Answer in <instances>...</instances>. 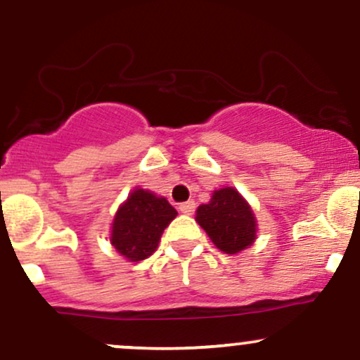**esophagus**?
Instances as JSON below:
<instances>
[{
  "label": "esophagus",
  "instance_id": "1",
  "mask_svg": "<svg viewBox=\"0 0 360 360\" xmlns=\"http://www.w3.org/2000/svg\"><path fill=\"white\" fill-rule=\"evenodd\" d=\"M194 208H196L194 201H186V203H181L179 205V212L184 213V214H193Z\"/></svg>",
  "mask_w": 360,
  "mask_h": 360
}]
</instances>
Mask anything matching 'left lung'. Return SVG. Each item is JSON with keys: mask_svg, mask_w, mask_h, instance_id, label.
I'll return each instance as SVG.
<instances>
[{"mask_svg": "<svg viewBox=\"0 0 360 360\" xmlns=\"http://www.w3.org/2000/svg\"><path fill=\"white\" fill-rule=\"evenodd\" d=\"M196 221L214 247L230 255L249 249L257 238L252 206L232 186L214 189L212 200L198 206Z\"/></svg>", "mask_w": 360, "mask_h": 360, "instance_id": "1", "label": "left lung"}]
</instances>
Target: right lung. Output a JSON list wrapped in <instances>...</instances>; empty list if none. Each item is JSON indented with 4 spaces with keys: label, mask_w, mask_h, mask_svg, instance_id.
<instances>
[{
    "label": "right lung",
    "mask_w": 360,
    "mask_h": 360,
    "mask_svg": "<svg viewBox=\"0 0 360 360\" xmlns=\"http://www.w3.org/2000/svg\"><path fill=\"white\" fill-rule=\"evenodd\" d=\"M176 217L166 198L135 188L115 213L110 243L127 260L139 262L154 254L164 230Z\"/></svg>",
    "instance_id": "add662e5"
}]
</instances>
